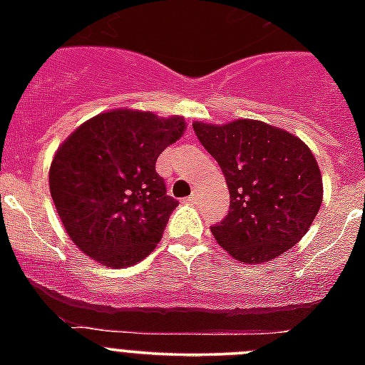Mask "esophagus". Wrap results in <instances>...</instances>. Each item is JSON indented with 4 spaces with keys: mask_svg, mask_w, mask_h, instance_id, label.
Masks as SVG:
<instances>
[{
    "mask_svg": "<svg viewBox=\"0 0 365 365\" xmlns=\"http://www.w3.org/2000/svg\"><path fill=\"white\" fill-rule=\"evenodd\" d=\"M186 199H188V202H192V205H195V202L199 201V195H197V192H193L192 195H188V197H186Z\"/></svg>",
    "mask_w": 365,
    "mask_h": 365,
    "instance_id": "esophagus-1",
    "label": "esophagus"
}]
</instances>
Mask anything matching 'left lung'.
Here are the masks:
<instances>
[{
	"label": "left lung",
	"mask_w": 365,
	"mask_h": 365,
	"mask_svg": "<svg viewBox=\"0 0 365 365\" xmlns=\"http://www.w3.org/2000/svg\"><path fill=\"white\" fill-rule=\"evenodd\" d=\"M193 131L217 160L230 210L212 234L241 263H265L294 247L320 210V168L294 135L259 120L195 122Z\"/></svg>",
	"instance_id": "obj_1"
}]
</instances>
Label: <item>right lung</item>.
<instances>
[{
  "mask_svg": "<svg viewBox=\"0 0 365 365\" xmlns=\"http://www.w3.org/2000/svg\"><path fill=\"white\" fill-rule=\"evenodd\" d=\"M185 131L180 117L115 109L58 148L49 172L56 212L76 247L108 267H130L157 247L179 201L155 172Z\"/></svg>",
  "mask_w": 365,
  "mask_h": 365,
  "instance_id": "right-lung-1",
  "label": "right lung"
}]
</instances>
